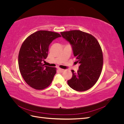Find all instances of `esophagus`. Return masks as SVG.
<instances>
[{"label": "esophagus", "mask_w": 124, "mask_h": 124, "mask_svg": "<svg viewBox=\"0 0 124 124\" xmlns=\"http://www.w3.org/2000/svg\"><path fill=\"white\" fill-rule=\"evenodd\" d=\"M58 70L61 72H63V71H65L64 69H62V68H58Z\"/></svg>", "instance_id": "1"}]
</instances>
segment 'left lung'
<instances>
[{
    "label": "left lung",
    "instance_id": "1",
    "mask_svg": "<svg viewBox=\"0 0 124 124\" xmlns=\"http://www.w3.org/2000/svg\"><path fill=\"white\" fill-rule=\"evenodd\" d=\"M61 33L71 44L76 63L80 64L77 73L71 70L72 77L67 83L75 91H87L96 83L102 69L103 54L98 41L93 35L78 30Z\"/></svg>",
    "mask_w": 124,
    "mask_h": 124
}]
</instances>
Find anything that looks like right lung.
<instances>
[{
	"mask_svg": "<svg viewBox=\"0 0 124 124\" xmlns=\"http://www.w3.org/2000/svg\"><path fill=\"white\" fill-rule=\"evenodd\" d=\"M61 37L55 32L39 31L29 36L22 43L18 54V67L23 79L31 87L42 90L51 84L56 68L44 66L42 62L47 57L52 41Z\"/></svg>",
	"mask_w": 124,
	"mask_h": 124,
	"instance_id": "1",
	"label": "right lung"
}]
</instances>
